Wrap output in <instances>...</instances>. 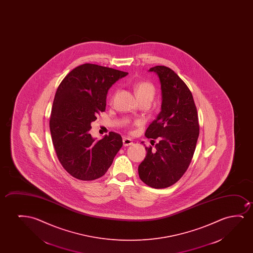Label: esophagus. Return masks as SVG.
<instances>
[{"label": "esophagus", "instance_id": "34e87169", "mask_svg": "<svg viewBox=\"0 0 253 253\" xmlns=\"http://www.w3.org/2000/svg\"><path fill=\"white\" fill-rule=\"evenodd\" d=\"M123 142H124V146H125V147L133 144L132 139L128 138V137H124V138H123Z\"/></svg>", "mask_w": 253, "mask_h": 253}]
</instances>
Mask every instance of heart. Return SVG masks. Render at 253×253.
Returning <instances> with one entry per match:
<instances>
[{
	"label": "heart",
	"mask_w": 253,
	"mask_h": 253,
	"mask_svg": "<svg viewBox=\"0 0 253 253\" xmlns=\"http://www.w3.org/2000/svg\"><path fill=\"white\" fill-rule=\"evenodd\" d=\"M156 87L149 81H142L135 84L134 92L139 102L147 101L149 104L156 95Z\"/></svg>",
	"instance_id": "obj_1"
}]
</instances>
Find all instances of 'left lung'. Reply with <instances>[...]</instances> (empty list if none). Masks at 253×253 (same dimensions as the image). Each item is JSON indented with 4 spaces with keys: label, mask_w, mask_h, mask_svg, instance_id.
I'll list each match as a JSON object with an SVG mask.
<instances>
[{
    "label": "left lung",
    "mask_w": 253,
    "mask_h": 253,
    "mask_svg": "<svg viewBox=\"0 0 253 253\" xmlns=\"http://www.w3.org/2000/svg\"><path fill=\"white\" fill-rule=\"evenodd\" d=\"M159 77L162 111L145 132L159 142L146 147L147 156L139 165L140 179L153 188L172 186L187 171L200 134L197 108L189 88L173 70L164 66L149 69ZM151 144H153L151 142Z\"/></svg>",
    "instance_id": "left-lung-1"
}]
</instances>
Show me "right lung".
<instances>
[{
  "label": "right lung",
  "instance_id": "add662e5",
  "mask_svg": "<svg viewBox=\"0 0 253 253\" xmlns=\"http://www.w3.org/2000/svg\"><path fill=\"white\" fill-rule=\"evenodd\" d=\"M128 73L95 64L72 70L59 84L49 121L52 144L63 168L81 180L103 176L123 146L111 131L99 141L91 137V122L105 111L108 90Z\"/></svg>",
  "mask_w": 253,
  "mask_h": 253
}]
</instances>
